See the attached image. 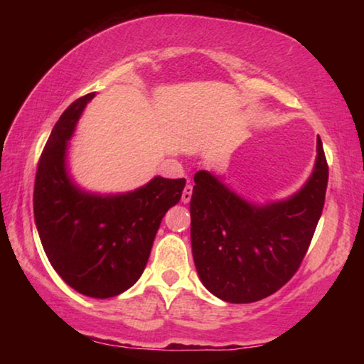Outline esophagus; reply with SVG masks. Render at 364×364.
Here are the masks:
<instances>
[{
    "label": "esophagus",
    "mask_w": 364,
    "mask_h": 364,
    "mask_svg": "<svg viewBox=\"0 0 364 364\" xmlns=\"http://www.w3.org/2000/svg\"><path fill=\"white\" fill-rule=\"evenodd\" d=\"M191 196H193V184H186V188H184L183 194H181V200L184 202V204H188V202L191 200Z\"/></svg>",
    "instance_id": "esophagus-1"
}]
</instances>
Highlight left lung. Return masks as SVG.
Here are the masks:
<instances>
[{
  "label": "left lung",
  "instance_id": "obj_1",
  "mask_svg": "<svg viewBox=\"0 0 364 364\" xmlns=\"http://www.w3.org/2000/svg\"><path fill=\"white\" fill-rule=\"evenodd\" d=\"M329 167L321 139L313 175L291 199L252 205L205 170L194 175L191 244L199 278L230 304L262 300L297 273L324 207Z\"/></svg>",
  "mask_w": 364,
  "mask_h": 364
}]
</instances>
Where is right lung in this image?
<instances>
[{"label":"right lung","mask_w":364,"mask_h":364,"mask_svg":"<svg viewBox=\"0 0 364 364\" xmlns=\"http://www.w3.org/2000/svg\"><path fill=\"white\" fill-rule=\"evenodd\" d=\"M93 96L73 101L49 134L36 168L33 213L60 278L80 294L109 299L143 274L160 221L180 202L186 180L156 176L133 193L104 197L78 189L65 171L67 139Z\"/></svg>","instance_id":"obj_1"}]
</instances>
